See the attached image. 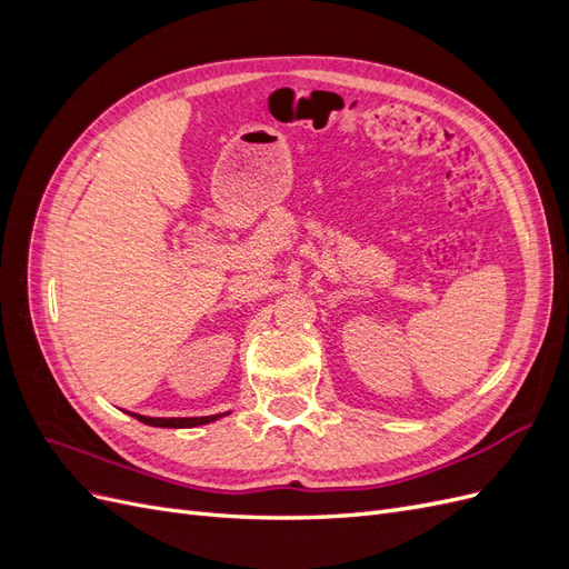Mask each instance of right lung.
I'll return each mask as SVG.
<instances>
[{
    "label": "right lung",
    "instance_id": "1",
    "mask_svg": "<svg viewBox=\"0 0 569 569\" xmlns=\"http://www.w3.org/2000/svg\"><path fill=\"white\" fill-rule=\"evenodd\" d=\"M132 418H137L144 425H151V427H197V425H206V422H213L222 416H228V412H222V416H206V418H144V416H137V412H130Z\"/></svg>",
    "mask_w": 569,
    "mask_h": 569
}]
</instances>
